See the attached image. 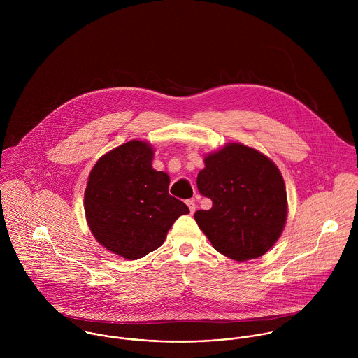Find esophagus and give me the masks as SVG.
Returning a JSON list of instances; mask_svg holds the SVG:
<instances>
[{"mask_svg": "<svg viewBox=\"0 0 358 358\" xmlns=\"http://www.w3.org/2000/svg\"><path fill=\"white\" fill-rule=\"evenodd\" d=\"M186 204H187L189 209H190V213L193 215V213L196 212V204H194V200H187V201H186Z\"/></svg>", "mask_w": 358, "mask_h": 358, "instance_id": "esophagus-1", "label": "esophagus"}]
</instances>
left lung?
<instances>
[{
    "instance_id": "obj_1",
    "label": "left lung",
    "mask_w": 358,
    "mask_h": 358,
    "mask_svg": "<svg viewBox=\"0 0 358 358\" xmlns=\"http://www.w3.org/2000/svg\"><path fill=\"white\" fill-rule=\"evenodd\" d=\"M197 187L212 208L194 219L222 255L245 262L264 255L280 238L288 200L278 166L243 143H226L206 154Z\"/></svg>"
}]
</instances>
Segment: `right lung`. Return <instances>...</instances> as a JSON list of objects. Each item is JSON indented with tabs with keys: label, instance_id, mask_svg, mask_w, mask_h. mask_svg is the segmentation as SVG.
<instances>
[{
	"label": "right lung",
	"instance_id": "right-lung-1",
	"mask_svg": "<svg viewBox=\"0 0 358 358\" xmlns=\"http://www.w3.org/2000/svg\"><path fill=\"white\" fill-rule=\"evenodd\" d=\"M154 148L129 141L102 155L84 193L87 223L107 251L128 260L153 252L189 208L169 196V176L152 166Z\"/></svg>",
	"mask_w": 358,
	"mask_h": 358
}]
</instances>
